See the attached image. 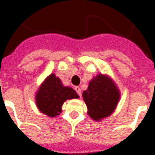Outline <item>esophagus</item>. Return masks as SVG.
I'll return each mask as SVG.
<instances>
[{"mask_svg": "<svg viewBox=\"0 0 155 155\" xmlns=\"http://www.w3.org/2000/svg\"><path fill=\"white\" fill-rule=\"evenodd\" d=\"M75 92H77V94L80 96V97H81V89H80V87H75Z\"/></svg>", "mask_w": 155, "mask_h": 155, "instance_id": "esophagus-1", "label": "esophagus"}]
</instances>
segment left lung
<instances>
[{
	"label": "left lung",
	"instance_id": "left-lung-1",
	"mask_svg": "<svg viewBox=\"0 0 155 155\" xmlns=\"http://www.w3.org/2000/svg\"><path fill=\"white\" fill-rule=\"evenodd\" d=\"M83 97L88 108V115L96 120L108 117L115 109L120 93L112 80L98 75L89 83Z\"/></svg>",
	"mask_w": 155,
	"mask_h": 155
}]
</instances>
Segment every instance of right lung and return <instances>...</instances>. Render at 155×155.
Segmentation results:
<instances>
[{"label": "right lung", "mask_w": 155, "mask_h": 155, "mask_svg": "<svg viewBox=\"0 0 155 155\" xmlns=\"http://www.w3.org/2000/svg\"><path fill=\"white\" fill-rule=\"evenodd\" d=\"M74 98H79L75 90L63 86L61 80L51 74L40 87L36 96V103L42 113L50 117H55L61 113L64 101Z\"/></svg>", "instance_id": "obj_1"}]
</instances>
